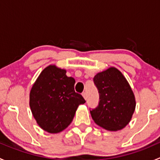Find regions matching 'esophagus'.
Listing matches in <instances>:
<instances>
[{"mask_svg": "<svg viewBox=\"0 0 160 160\" xmlns=\"http://www.w3.org/2000/svg\"><path fill=\"white\" fill-rule=\"evenodd\" d=\"M82 95H83V97L84 98V99L87 100V93H85V92H83V93H82Z\"/></svg>", "mask_w": 160, "mask_h": 160, "instance_id": "esophagus-1", "label": "esophagus"}]
</instances>
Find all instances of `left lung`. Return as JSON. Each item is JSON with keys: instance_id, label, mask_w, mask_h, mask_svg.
I'll return each instance as SVG.
<instances>
[{"instance_id": "left-lung-1", "label": "left lung", "mask_w": 160, "mask_h": 160, "mask_svg": "<svg viewBox=\"0 0 160 160\" xmlns=\"http://www.w3.org/2000/svg\"><path fill=\"white\" fill-rule=\"evenodd\" d=\"M93 83L100 101L98 107L90 111L93 120L108 131L125 128L136 105L135 95L125 77L118 69L110 67L95 75Z\"/></svg>"}]
</instances>
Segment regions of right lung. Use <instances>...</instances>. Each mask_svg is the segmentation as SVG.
<instances>
[{
    "label": "right lung",
    "mask_w": 160,
    "mask_h": 160,
    "mask_svg": "<svg viewBox=\"0 0 160 160\" xmlns=\"http://www.w3.org/2000/svg\"><path fill=\"white\" fill-rule=\"evenodd\" d=\"M67 71L50 65L42 71L32 86L29 105L40 128L59 133L70 125L80 104L86 101L74 90L75 80Z\"/></svg>",
    "instance_id": "add662e5"
}]
</instances>
